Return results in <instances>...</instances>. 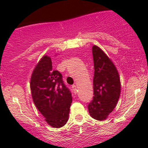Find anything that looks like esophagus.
<instances>
[{"mask_svg": "<svg viewBox=\"0 0 148 148\" xmlns=\"http://www.w3.org/2000/svg\"><path fill=\"white\" fill-rule=\"evenodd\" d=\"M72 88H73V92L75 94H76L77 92V87L76 85H75V84H73V86H72Z\"/></svg>", "mask_w": 148, "mask_h": 148, "instance_id": "34e87169", "label": "esophagus"}]
</instances>
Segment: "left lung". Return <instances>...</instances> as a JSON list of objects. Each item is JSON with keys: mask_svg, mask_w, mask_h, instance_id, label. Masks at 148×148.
<instances>
[{"mask_svg": "<svg viewBox=\"0 0 148 148\" xmlns=\"http://www.w3.org/2000/svg\"><path fill=\"white\" fill-rule=\"evenodd\" d=\"M94 63L93 98L88 104L90 115L104 120L116 108L121 92L119 75L116 66L99 47L92 48Z\"/></svg>", "mask_w": 148, "mask_h": 148, "instance_id": "8db88e82", "label": "left lung"}]
</instances>
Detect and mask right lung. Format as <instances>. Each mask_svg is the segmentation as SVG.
I'll return each instance as SVG.
<instances>
[{"mask_svg": "<svg viewBox=\"0 0 148 148\" xmlns=\"http://www.w3.org/2000/svg\"><path fill=\"white\" fill-rule=\"evenodd\" d=\"M34 104L45 121L54 127H61L69 118L72 93L63 76L53 70L49 56H44L34 69L30 81Z\"/></svg>", "mask_w": 148, "mask_h": 148, "instance_id": "obj_1", "label": "right lung"}]
</instances>
